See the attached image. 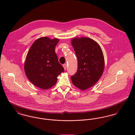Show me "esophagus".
Masks as SVG:
<instances>
[{
  "mask_svg": "<svg viewBox=\"0 0 135 135\" xmlns=\"http://www.w3.org/2000/svg\"><path fill=\"white\" fill-rule=\"evenodd\" d=\"M63 68H64V69L65 70L66 69V67H67V64H64L63 65Z\"/></svg>",
  "mask_w": 135,
  "mask_h": 135,
  "instance_id": "34e87169",
  "label": "esophagus"
}]
</instances>
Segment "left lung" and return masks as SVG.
<instances>
[{
	"label": "left lung",
	"mask_w": 135,
	"mask_h": 135,
	"mask_svg": "<svg viewBox=\"0 0 135 135\" xmlns=\"http://www.w3.org/2000/svg\"><path fill=\"white\" fill-rule=\"evenodd\" d=\"M78 60L76 73L71 77L73 84L82 90L93 86L101 77L104 69V58L98 43L88 37L71 39Z\"/></svg>",
	"instance_id": "1"
}]
</instances>
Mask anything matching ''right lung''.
<instances>
[{"label": "right lung", "instance_id": "add662e5", "mask_svg": "<svg viewBox=\"0 0 135 135\" xmlns=\"http://www.w3.org/2000/svg\"><path fill=\"white\" fill-rule=\"evenodd\" d=\"M59 41L57 38H39L27 54L24 66L26 76L33 84L41 89H49L55 85L58 76L64 71L55 52Z\"/></svg>", "mask_w": 135, "mask_h": 135}]
</instances>
